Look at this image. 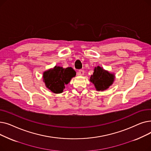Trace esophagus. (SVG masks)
Segmentation results:
<instances>
[{
  "mask_svg": "<svg viewBox=\"0 0 151 151\" xmlns=\"http://www.w3.org/2000/svg\"><path fill=\"white\" fill-rule=\"evenodd\" d=\"M84 71L83 70H80L78 71V75L83 76V75H84Z\"/></svg>",
  "mask_w": 151,
  "mask_h": 151,
  "instance_id": "obj_1",
  "label": "esophagus"
}]
</instances>
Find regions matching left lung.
Returning <instances> with one entry per match:
<instances>
[{
    "instance_id": "obj_1",
    "label": "left lung",
    "mask_w": 151,
    "mask_h": 151,
    "mask_svg": "<svg viewBox=\"0 0 151 151\" xmlns=\"http://www.w3.org/2000/svg\"><path fill=\"white\" fill-rule=\"evenodd\" d=\"M115 76L114 74L110 73L102 67L97 66L95 67L94 71L91 75L90 81L92 83L98 91H103L109 88L114 82Z\"/></svg>"
}]
</instances>
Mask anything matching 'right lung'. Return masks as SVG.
I'll list each match as a JSON object with an SVG mask.
<instances>
[{
	"label": "right lung",
	"mask_w": 151,
	"mask_h": 151,
	"mask_svg": "<svg viewBox=\"0 0 151 151\" xmlns=\"http://www.w3.org/2000/svg\"><path fill=\"white\" fill-rule=\"evenodd\" d=\"M75 75L76 71L71 67L63 68L55 66L52 69L45 71L43 77L47 88L55 93H60L63 92L65 85L68 84Z\"/></svg>",
	"instance_id": "add662e5"
}]
</instances>
